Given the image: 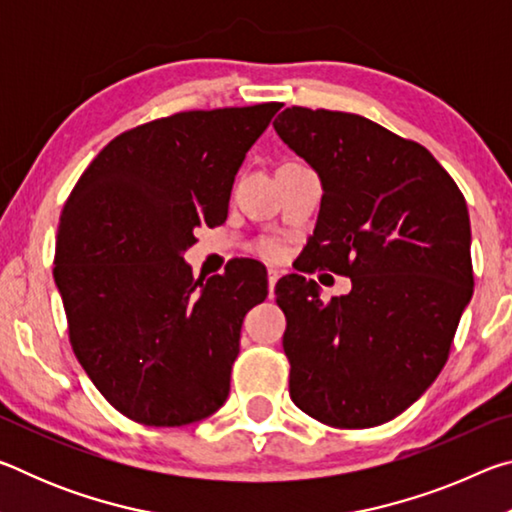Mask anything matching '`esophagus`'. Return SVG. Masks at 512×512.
Here are the masks:
<instances>
[{"label": "esophagus", "mask_w": 512, "mask_h": 512, "mask_svg": "<svg viewBox=\"0 0 512 512\" xmlns=\"http://www.w3.org/2000/svg\"><path fill=\"white\" fill-rule=\"evenodd\" d=\"M277 280H280V271H277V268H268V296H271V298L275 293Z\"/></svg>", "instance_id": "obj_1"}]
</instances>
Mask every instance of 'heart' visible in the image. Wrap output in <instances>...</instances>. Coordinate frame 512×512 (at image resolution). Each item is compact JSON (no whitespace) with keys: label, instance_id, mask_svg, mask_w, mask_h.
Wrapping results in <instances>:
<instances>
[{"label":"heart","instance_id":"b5f03b06","mask_svg":"<svg viewBox=\"0 0 512 512\" xmlns=\"http://www.w3.org/2000/svg\"><path fill=\"white\" fill-rule=\"evenodd\" d=\"M257 250H259V253H262L264 257H268V259H275V257H280V253H282L280 244H277V241H271V239L262 241V244L257 246Z\"/></svg>","mask_w":512,"mask_h":512}]
</instances>
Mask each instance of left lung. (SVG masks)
Returning <instances> with one entry per match:
<instances>
[{
    "label": "left lung",
    "mask_w": 512,
    "mask_h": 512,
    "mask_svg": "<svg viewBox=\"0 0 512 512\" xmlns=\"http://www.w3.org/2000/svg\"><path fill=\"white\" fill-rule=\"evenodd\" d=\"M273 126L323 183L298 271L352 280L329 302L298 273L275 284L291 400L329 427H377L440 375L472 298L465 198L422 144L361 115L291 106Z\"/></svg>",
    "instance_id": "1"
}]
</instances>
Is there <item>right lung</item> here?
I'll use <instances>...</instances> for the list:
<instances>
[{"label": "right lung", "instance_id": "add662e5", "mask_svg": "<svg viewBox=\"0 0 512 512\" xmlns=\"http://www.w3.org/2000/svg\"><path fill=\"white\" fill-rule=\"evenodd\" d=\"M280 108L189 110L135 126L103 146L67 198L54 280L69 343L126 418L183 427L228 400L266 268L237 259L203 282L183 253L198 225L225 221L241 162Z\"/></svg>", "mask_w": 512, "mask_h": 512}]
</instances>
